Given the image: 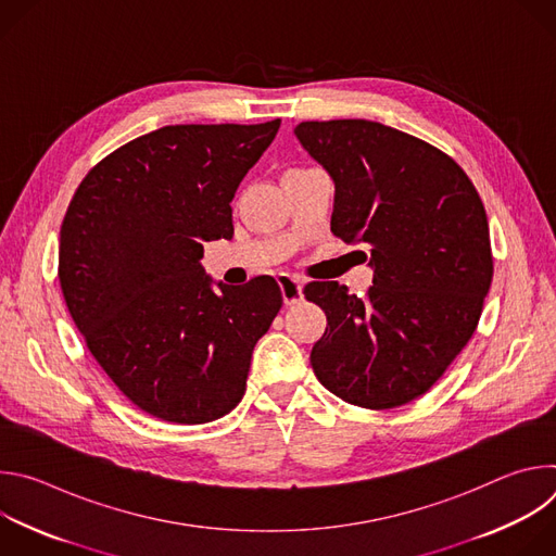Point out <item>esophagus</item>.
I'll return each mask as SVG.
<instances>
[{"label":"esophagus","instance_id":"obj_1","mask_svg":"<svg viewBox=\"0 0 556 556\" xmlns=\"http://www.w3.org/2000/svg\"><path fill=\"white\" fill-rule=\"evenodd\" d=\"M279 288L283 294V303L286 305H294L299 301H303V283L296 277L290 275H279Z\"/></svg>","mask_w":556,"mask_h":556}]
</instances>
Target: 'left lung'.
<instances>
[{"instance_id":"8db88e82","label":"left lung","mask_w":556,"mask_h":556,"mask_svg":"<svg viewBox=\"0 0 556 556\" xmlns=\"http://www.w3.org/2000/svg\"><path fill=\"white\" fill-rule=\"evenodd\" d=\"M294 134L334 180L332 232L365 244L374 268L363 299L337 281L303 288L328 316L312 369L350 405H407L480 324L493 281L482 198L451 155L382 123L305 121Z\"/></svg>"}]
</instances>
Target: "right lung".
<instances>
[{
  "label": "right lung",
  "instance_id": "add662e5",
  "mask_svg": "<svg viewBox=\"0 0 556 556\" xmlns=\"http://www.w3.org/2000/svg\"><path fill=\"white\" fill-rule=\"evenodd\" d=\"M260 125H167L88 172L61 224L59 283L78 332L144 414L226 416L283 296L268 275L211 288L204 242L230 240L237 187L277 136Z\"/></svg>",
  "mask_w": 556,
  "mask_h": 556
}]
</instances>
